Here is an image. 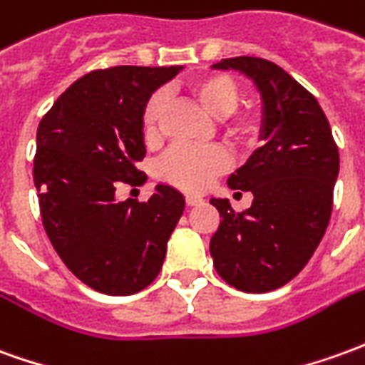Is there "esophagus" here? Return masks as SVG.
<instances>
[{
  "mask_svg": "<svg viewBox=\"0 0 365 365\" xmlns=\"http://www.w3.org/2000/svg\"><path fill=\"white\" fill-rule=\"evenodd\" d=\"M185 203L187 205H200V203H203V197H200V195H185Z\"/></svg>",
  "mask_w": 365,
  "mask_h": 365,
  "instance_id": "1",
  "label": "esophagus"
}]
</instances>
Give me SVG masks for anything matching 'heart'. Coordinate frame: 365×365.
<instances>
[{"label": "heart", "mask_w": 365, "mask_h": 365, "mask_svg": "<svg viewBox=\"0 0 365 365\" xmlns=\"http://www.w3.org/2000/svg\"><path fill=\"white\" fill-rule=\"evenodd\" d=\"M185 93L200 104L211 118H221L223 136L233 144H243L253 140L257 122L251 114H239V86L227 75L209 73L191 78ZM165 96L156 93L142 112V128L148 138L156 134L158 122L162 118ZM227 165V156L219 148H172L156 168V175L165 183L180 190L200 191Z\"/></svg>", "instance_id": "heart-1"}]
</instances>
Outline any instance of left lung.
<instances>
[{
    "instance_id": "1",
    "label": "left lung",
    "mask_w": 365,
    "mask_h": 365,
    "mask_svg": "<svg viewBox=\"0 0 365 365\" xmlns=\"http://www.w3.org/2000/svg\"><path fill=\"white\" fill-rule=\"evenodd\" d=\"M211 68L253 81L262 104V146L227 178L231 190L253 193L251 207L235 213L225 197L209 200L221 215L209 253L227 284L269 292L294 279L324 237L340 172L338 148L318 101L279 65L233 57Z\"/></svg>"
}]
</instances>
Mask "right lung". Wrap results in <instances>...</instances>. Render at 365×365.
Instances as JSON below:
<instances>
[{
  "instance_id": "1",
  "label": "right lung",
  "mask_w": 365,
  "mask_h": 365,
  "mask_svg": "<svg viewBox=\"0 0 365 365\" xmlns=\"http://www.w3.org/2000/svg\"><path fill=\"white\" fill-rule=\"evenodd\" d=\"M183 67L94 71L58 96L37 128L33 182L58 257L86 287L126 297L146 289L165 259L185 200L158 183L150 200L116 201V185H142V112Z\"/></svg>"
}]
</instances>
